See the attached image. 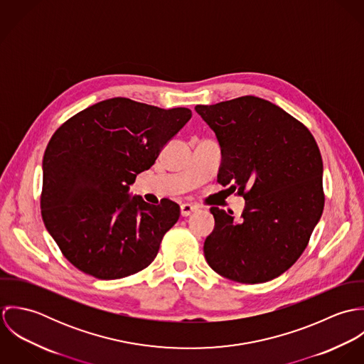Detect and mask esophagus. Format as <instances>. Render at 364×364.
<instances>
[{"label": "esophagus", "instance_id": "obj_1", "mask_svg": "<svg viewBox=\"0 0 364 364\" xmlns=\"http://www.w3.org/2000/svg\"><path fill=\"white\" fill-rule=\"evenodd\" d=\"M198 208L195 206V205H191V203H183V205H181V214L183 215V217H188V215H191L193 211H196Z\"/></svg>", "mask_w": 364, "mask_h": 364}]
</instances>
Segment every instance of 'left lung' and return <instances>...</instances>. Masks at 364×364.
Returning a JSON list of instances; mask_svg holds the SVG:
<instances>
[{
	"mask_svg": "<svg viewBox=\"0 0 364 364\" xmlns=\"http://www.w3.org/2000/svg\"><path fill=\"white\" fill-rule=\"evenodd\" d=\"M195 110L221 149L217 182L238 189L245 208L237 221L210 208L208 266L230 280L264 283L304 252L323 210L322 158L310 130L286 110L247 95Z\"/></svg>",
	"mask_w": 364,
	"mask_h": 364,
	"instance_id": "1",
	"label": "left lung"
}]
</instances>
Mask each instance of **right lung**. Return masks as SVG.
Here are the masks:
<instances>
[{"label": "right lung", "instance_id": "1", "mask_svg": "<svg viewBox=\"0 0 364 364\" xmlns=\"http://www.w3.org/2000/svg\"><path fill=\"white\" fill-rule=\"evenodd\" d=\"M188 107L161 109L110 98L74 114L53 134L43 156V223L63 255L102 280L146 269L181 208L130 196L166 143L189 122Z\"/></svg>", "mask_w": 364, "mask_h": 364}]
</instances>
